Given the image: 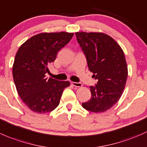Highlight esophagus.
I'll list each match as a JSON object with an SVG mask.
<instances>
[{
  "instance_id": "34e87169",
  "label": "esophagus",
  "mask_w": 147,
  "mask_h": 147,
  "mask_svg": "<svg viewBox=\"0 0 147 147\" xmlns=\"http://www.w3.org/2000/svg\"><path fill=\"white\" fill-rule=\"evenodd\" d=\"M71 84L73 85L74 86H75V87H77V88L81 87V86H83L81 83H78V82H71Z\"/></svg>"
}]
</instances>
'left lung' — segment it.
I'll list each match as a JSON object with an SVG mask.
<instances>
[{
  "instance_id": "1",
  "label": "left lung",
  "mask_w": 147,
  "mask_h": 147,
  "mask_svg": "<svg viewBox=\"0 0 147 147\" xmlns=\"http://www.w3.org/2000/svg\"><path fill=\"white\" fill-rule=\"evenodd\" d=\"M93 77L98 80L90 86L91 98L83 102L86 110L102 113L117 103L123 93L128 71L124 51L110 36L101 32H76Z\"/></svg>"
}]
</instances>
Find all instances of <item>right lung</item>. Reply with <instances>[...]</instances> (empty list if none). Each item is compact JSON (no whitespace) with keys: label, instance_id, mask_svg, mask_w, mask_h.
<instances>
[{"label":"right lung","instance_id":"right-lung-1","mask_svg":"<svg viewBox=\"0 0 147 147\" xmlns=\"http://www.w3.org/2000/svg\"><path fill=\"white\" fill-rule=\"evenodd\" d=\"M74 33L44 32L36 34L19 48L13 66V76L18 95L32 111L47 113L59 105L69 81L49 78L48 65L58 51L67 45Z\"/></svg>","mask_w":147,"mask_h":147}]
</instances>
